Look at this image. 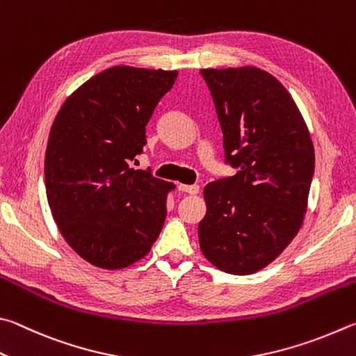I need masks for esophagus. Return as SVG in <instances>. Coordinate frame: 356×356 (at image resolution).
<instances>
[{
  "label": "esophagus",
  "instance_id": "34e87169",
  "mask_svg": "<svg viewBox=\"0 0 356 356\" xmlns=\"http://www.w3.org/2000/svg\"><path fill=\"white\" fill-rule=\"evenodd\" d=\"M179 191H183L189 195H197L198 191H200V188H198L197 184H191V186L189 184H181V186H179Z\"/></svg>",
  "mask_w": 356,
  "mask_h": 356
}]
</instances>
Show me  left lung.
<instances>
[{"instance_id": "left-lung-1", "label": "left lung", "mask_w": 356, "mask_h": 356, "mask_svg": "<svg viewBox=\"0 0 356 356\" xmlns=\"http://www.w3.org/2000/svg\"><path fill=\"white\" fill-rule=\"evenodd\" d=\"M234 177L207 184L198 223L202 253L217 269L250 275L300 232L314 173L302 112L280 81L258 67L202 68Z\"/></svg>"}]
</instances>
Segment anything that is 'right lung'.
<instances>
[{
  "label": "right lung",
  "mask_w": 356,
  "mask_h": 356,
  "mask_svg": "<svg viewBox=\"0 0 356 356\" xmlns=\"http://www.w3.org/2000/svg\"><path fill=\"white\" fill-rule=\"evenodd\" d=\"M177 70L115 65L79 86L56 115L45 188L62 238L87 263L124 269L145 258L164 225L173 183L131 165Z\"/></svg>",
  "instance_id": "add662e5"
}]
</instances>
